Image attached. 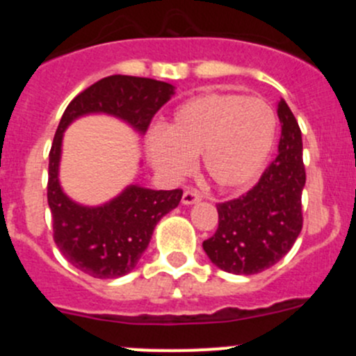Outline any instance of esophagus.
I'll return each mask as SVG.
<instances>
[{
  "label": "esophagus",
  "instance_id": "34e87169",
  "mask_svg": "<svg viewBox=\"0 0 356 356\" xmlns=\"http://www.w3.org/2000/svg\"><path fill=\"white\" fill-rule=\"evenodd\" d=\"M201 200V195L200 191H196V189H186L184 195H182V203L184 204H195L198 203Z\"/></svg>",
  "mask_w": 356,
  "mask_h": 356
}]
</instances>
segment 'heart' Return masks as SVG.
<instances>
[{
  "mask_svg": "<svg viewBox=\"0 0 356 356\" xmlns=\"http://www.w3.org/2000/svg\"><path fill=\"white\" fill-rule=\"evenodd\" d=\"M275 139L277 117L265 99L203 95L182 103L167 129H153L146 149L165 177H184L203 153L204 172L215 186L243 189L265 170Z\"/></svg>",
  "mask_w": 356,
  "mask_h": 356,
  "instance_id": "obj_1",
  "label": "heart"
}]
</instances>
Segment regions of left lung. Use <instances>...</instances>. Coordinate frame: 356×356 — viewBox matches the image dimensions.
Here are the masks:
<instances>
[{"label":"left lung","instance_id":"8db88e82","mask_svg":"<svg viewBox=\"0 0 356 356\" xmlns=\"http://www.w3.org/2000/svg\"><path fill=\"white\" fill-rule=\"evenodd\" d=\"M277 115L282 127L279 155L246 195L217 204L218 227L203 241L211 264L231 274H258L275 265L303 227L307 174L301 131L284 99L277 103Z\"/></svg>","mask_w":356,"mask_h":356}]
</instances>
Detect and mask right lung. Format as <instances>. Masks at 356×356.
<instances>
[{"label":"right lung","mask_w":356,"mask_h":356,"mask_svg":"<svg viewBox=\"0 0 356 356\" xmlns=\"http://www.w3.org/2000/svg\"><path fill=\"white\" fill-rule=\"evenodd\" d=\"M174 95L175 88L168 82L110 75L75 96L63 111L49 152L48 204L53 239L68 264L91 277L117 279L129 274L148 248L155 225L177 207L182 191H155L131 184L99 207L77 203L60 186L63 132L79 117L105 113L145 134L153 115Z\"/></svg>","instance_id":"obj_1"}]
</instances>
